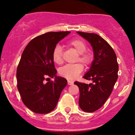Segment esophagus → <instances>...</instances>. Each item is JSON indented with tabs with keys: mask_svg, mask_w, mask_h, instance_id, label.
Here are the masks:
<instances>
[{
	"mask_svg": "<svg viewBox=\"0 0 135 135\" xmlns=\"http://www.w3.org/2000/svg\"><path fill=\"white\" fill-rule=\"evenodd\" d=\"M68 84H69V85H72V84H74V82H72V81H71V80H68Z\"/></svg>",
	"mask_w": 135,
	"mask_h": 135,
	"instance_id": "obj_1",
	"label": "esophagus"
}]
</instances>
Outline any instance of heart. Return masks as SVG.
Masks as SVG:
<instances>
[{
  "instance_id": "b5f03b06",
  "label": "heart",
  "mask_w": 135,
  "mask_h": 135,
  "mask_svg": "<svg viewBox=\"0 0 135 135\" xmlns=\"http://www.w3.org/2000/svg\"><path fill=\"white\" fill-rule=\"evenodd\" d=\"M68 45L74 49L78 53L76 61H79L85 65H89L93 60V54L86 51V45L80 39H74L68 42ZM52 57L55 63L61 64L63 63V51L60 45H57L53 49ZM84 68L80 63L73 64H67L59 69V74L69 80H73L77 78L82 71Z\"/></svg>"
}]
</instances>
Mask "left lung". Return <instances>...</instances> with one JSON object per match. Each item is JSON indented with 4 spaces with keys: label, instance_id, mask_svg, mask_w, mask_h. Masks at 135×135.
Masks as SVG:
<instances>
[{
    "label": "left lung",
    "instance_id": "left-lung-1",
    "mask_svg": "<svg viewBox=\"0 0 135 135\" xmlns=\"http://www.w3.org/2000/svg\"><path fill=\"white\" fill-rule=\"evenodd\" d=\"M89 41L94 53L90 70L83 78L91 80L89 84L75 82L79 88V106L85 112H93L101 108L109 98L118 79V64L114 49L98 34L77 32Z\"/></svg>",
    "mask_w": 135,
    "mask_h": 135
}]
</instances>
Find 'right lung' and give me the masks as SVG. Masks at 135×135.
I'll list each match as a JSON object with an SVG mask.
<instances>
[{
  "instance_id": "add662e5",
  "label": "right lung",
  "mask_w": 135,
  "mask_h": 135,
  "mask_svg": "<svg viewBox=\"0 0 135 135\" xmlns=\"http://www.w3.org/2000/svg\"><path fill=\"white\" fill-rule=\"evenodd\" d=\"M70 32H51L36 37L26 46L17 69V89L23 103L36 114H48L55 108L68 82L57 76L52 53ZM55 78L45 84V79ZM50 80V79H49Z\"/></svg>"
}]
</instances>
